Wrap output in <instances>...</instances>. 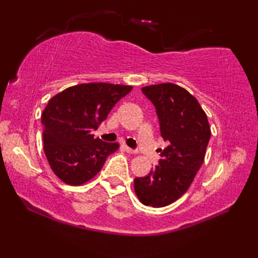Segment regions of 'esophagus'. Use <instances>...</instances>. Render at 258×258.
Segmentation results:
<instances>
[{"label": "esophagus", "instance_id": "1", "mask_svg": "<svg viewBox=\"0 0 258 258\" xmlns=\"http://www.w3.org/2000/svg\"><path fill=\"white\" fill-rule=\"evenodd\" d=\"M124 149H125L126 152H127V154H137V151L133 150L132 148H130V147H127V146H125Z\"/></svg>", "mask_w": 258, "mask_h": 258}]
</instances>
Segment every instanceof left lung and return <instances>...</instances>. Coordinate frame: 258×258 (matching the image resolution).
Returning <instances> with one entry per match:
<instances>
[{
    "label": "left lung",
    "mask_w": 258,
    "mask_h": 258,
    "mask_svg": "<svg viewBox=\"0 0 258 258\" xmlns=\"http://www.w3.org/2000/svg\"><path fill=\"white\" fill-rule=\"evenodd\" d=\"M141 90L154 103L168 146L159 150V165L147 176L135 177L134 190L146 206L164 207L185 194L202 167L211 126L198 100L183 87L163 83Z\"/></svg>",
    "instance_id": "8db88e82"
}]
</instances>
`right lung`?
Wrapping results in <instances>:
<instances>
[{
    "mask_svg": "<svg viewBox=\"0 0 258 258\" xmlns=\"http://www.w3.org/2000/svg\"><path fill=\"white\" fill-rule=\"evenodd\" d=\"M133 87L110 83L71 86L49 100L41 116L44 152L61 181L82 185L101 171L118 143L103 142L91 134L112 107Z\"/></svg>",
    "mask_w": 258,
    "mask_h": 258,
    "instance_id": "1",
    "label": "right lung"
}]
</instances>
